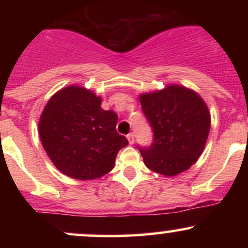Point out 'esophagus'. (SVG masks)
<instances>
[{
    "mask_svg": "<svg viewBox=\"0 0 248 248\" xmlns=\"http://www.w3.org/2000/svg\"><path fill=\"white\" fill-rule=\"evenodd\" d=\"M127 139H128V142H129L130 144L134 143V140H135V136H134L133 133H129L127 135Z\"/></svg>",
    "mask_w": 248,
    "mask_h": 248,
    "instance_id": "esophagus-1",
    "label": "esophagus"
}]
</instances>
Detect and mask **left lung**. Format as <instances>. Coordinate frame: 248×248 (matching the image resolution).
I'll list each match as a JSON object with an SVG mask.
<instances>
[{"label":"left lung","mask_w":248,"mask_h":248,"mask_svg":"<svg viewBox=\"0 0 248 248\" xmlns=\"http://www.w3.org/2000/svg\"><path fill=\"white\" fill-rule=\"evenodd\" d=\"M139 99L154 132L152 146L140 149L144 164L167 177L186 171L202 155L210 133L205 101L191 88L176 84L141 93Z\"/></svg>","instance_id":"obj_1"}]
</instances>
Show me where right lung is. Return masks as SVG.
Instances as JSON below:
<instances>
[{
  "label": "right lung",
  "instance_id": "1",
  "mask_svg": "<svg viewBox=\"0 0 248 248\" xmlns=\"http://www.w3.org/2000/svg\"><path fill=\"white\" fill-rule=\"evenodd\" d=\"M101 96L70 85L50 98L38 122L43 148L59 171L86 181L102 177L115 166L128 140L116 132L118 115L101 108Z\"/></svg>",
  "mask_w": 248,
  "mask_h": 248
}]
</instances>
